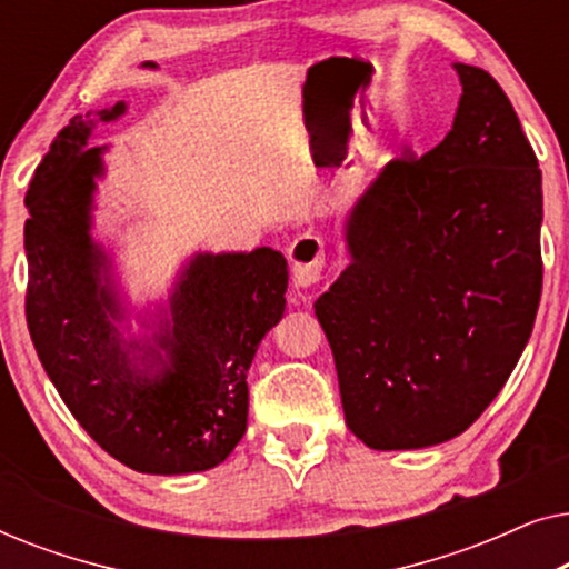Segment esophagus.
Masks as SVG:
<instances>
[{"label":"esophagus","mask_w":569,"mask_h":569,"mask_svg":"<svg viewBox=\"0 0 569 569\" xmlns=\"http://www.w3.org/2000/svg\"><path fill=\"white\" fill-rule=\"evenodd\" d=\"M287 259H290V269H292V284L300 287V290L313 287L318 279H321L323 263H326L321 238L310 236V232L295 238L292 246L287 248Z\"/></svg>","instance_id":"1"}]
</instances>
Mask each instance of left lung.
<instances>
[{"label":"left lung","mask_w":569,"mask_h":569,"mask_svg":"<svg viewBox=\"0 0 569 569\" xmlns=\"http://www.w3.org/2000/svg\"><path fill=\"white\" fill-rule=\"evenodd\" d=\"M453 127L391 160L341 222L347 269L313 302L347 427L372 450L453 440L502 391L541 298V170L489 72L453 64Z\"/></svg>","instance_id":"obj_1"}]
</instances>
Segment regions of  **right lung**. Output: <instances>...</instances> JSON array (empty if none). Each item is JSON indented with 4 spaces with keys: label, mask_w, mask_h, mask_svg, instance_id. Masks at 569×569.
<instances>
[{
    "label": "right lung",
    "mask_w": 569,
    "mask_h": 569,
    "mask_svg": "<svg viewBox=\"0 0 569 569\" xmlns=\"http://www.w3.org/2000/svg\"><path fill=\"white\" fill-rule=\"evenodd\" d=\"M127 108L74 116L36 170L26 197L30 339L61 401L116 461L160 477L209 471L246 432V376L284 316L287 261L269 246L197 251L168 298L137 308L113 248L92 236L111 147H90V137Z\"/></svg>",
    "instance_id": "add662e5"
}]
</instances>
